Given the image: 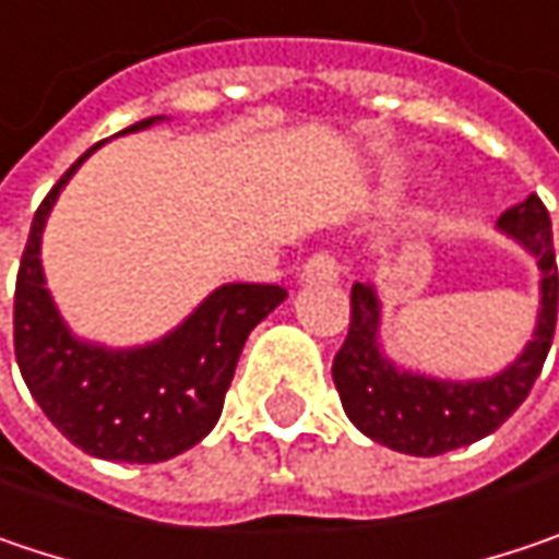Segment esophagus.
I'll return each instance as SVG.
<instances>
[{
    "label": "esophagus",
    "mask_w": 559,
    "mask_h": 559,
    "mask_svg": "<svg viewBox=\"0 0 559 559\" xmlns=\"http://www.w3.org/2000/svg\"><path fill=\"white\" fill-rule=\"evenodd\" d=\"M340 276V263L331 251H318L301 263V283H334Z\"/></svg>",
    "instance_id": "obj_1"
}]
</instances>
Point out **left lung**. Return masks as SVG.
<instances>
[{"instance_id":"obj_1","label":"left lung","mask_w":559,"mask_h":559,"mask_svg":"<svg viewBox=\"0 0 559 559\" xmlns=\"http://www.w3.org/2000/svg\"><path fill=\"white\" fill-rule=\"evenodd\" d=\"M497 228L538 260V321L525 349L487 379H432L397 366L381 349V299L372 283L353 286L349 334L334 356V384L349 423L372 442L432 459L499 429L528 397L557 328L559 276L550 216L538 197L506 210Z\"/></svg>"}]
</instances>
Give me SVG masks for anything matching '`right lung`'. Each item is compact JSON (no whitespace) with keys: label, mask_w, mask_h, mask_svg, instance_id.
Here are the masks:
<instances>
[{"label":"right lung","mask_w":559,"mask_h":559,"mask_svg":"<svg viewBox=\"0 0 559 559\" xmlns=\"http://www.w3.org/2000/svg\"><path fill=\"white\" fill-rule=\"evenodd\" d=\"M162 120L148 117L117 136ZM100 145L62 175L34 213L15 286V356L31 397L72 445L104 461L158 464L210 436L245 340L286 299V289L225 283L175 331L142 346H104L72 334L47 289L40 241L62 187Z\"/></svg>","instance_id":"obj_1"}]
</instances>
